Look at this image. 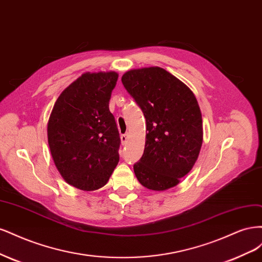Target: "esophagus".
Returning <instances> with one entry per match:
<instances>
[{
  "instance_id": "esophagus-1",
  "label": "esophagus",
  "mask_w": 262,
  "mask_h": 262,
  "mask_svg": "<svg viewBox=\"0 0 262 262\" xmlns=\"http://www.w3.org/2000/svg\"><path fill=\"white\" fill-rule=\"evenodd\" d=\"M127 139H128V135L127 134H122L121 135V141L123 145H125L126 142H127Z\"/></svg>"
}]
</instances>
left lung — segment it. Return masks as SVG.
<instances>
[{
  "label": "left lung",
  "instance_id": "8db88e82",
  "mask_svg": "<svg viewBox=\"0 0 262 262\" xmlns=\"http://www.w3.org/2000/svg\"><path fill=\"white\" fill-rule=\"evenodd\" d=\"M122 82L146 117L143 155L134 164L142 186H176L197 161L204 139L202 117L192 91L161 67L130 70Z\"/></svg>",
  "mask_w": 262,
  "mask_h": 262
}]
</instances>
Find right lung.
Here are the masks:
<instances>
[{"label": "right lung", "instance_id": "obj_1", "mask_svg": "<svg viewBox=\"0 0 262 262\" xmlns=\"http://www.w3.org/2000/svg\"><path fill=\"white\" fill-rule=\"evenodd\" d=\"M119 74L85 73L63 90L48 123V142L66 183L91 191L103 187L120 161L121 138L108 110Z\"/></svg>", "mask_w": 262, "mask_h": 262}]
</instances>
